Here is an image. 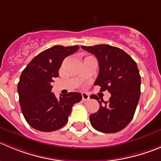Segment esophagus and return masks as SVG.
Returning a JSON list of instances; mask_svg holds the SVG:
<instances>
[{
  "instance_id": "34e87169",
  "label": "esophagus",
  "mask_w": 161,
  "mask_h": 161,
  "mask_svg": "<svg viewBox=\"0 0 161 161\" xmlns=\"http://www.w3.org/2000/svg\"><path fill=\"white\" fill-rule=\"evenodd\" d=\"M90 98L89 95H88L86 93H82V101H86V100H88V99Z\"/></svg>"
}]
</instances>
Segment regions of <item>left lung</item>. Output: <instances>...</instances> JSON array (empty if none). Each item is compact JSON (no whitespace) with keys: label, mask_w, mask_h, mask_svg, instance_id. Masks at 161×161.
Here are the masks:
<instances>
[{"label":"left lung","mask_w":161,"mask_h":161,"mask_svg":"<svg viewBox=\"0 0 161 161\" xmlns=\"http://www.w3.org/2000/svg\"><path fill=\"white\" fill-rule=\"evenodd\" d=\"M98 60L99 73L94 85L111 94L109 102L91 96L99 105L97 112L90 116L97 131L114 133L121 131L133 119L141 95V76L134 60L121 49L107 44L81 47Z\"/></svg>","instance_id":"8db88e82"}]
</instances>
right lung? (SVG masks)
<instances>
[{"label": "right lung", "instance_id": "right-lung-1", "mask_svg": "<svg viewBox=\"0 0 161 161\" xmlns=\"http://www.w3.org/2000/svg\"><path fill=\"white\" fill-rule=\"evenodd\" d=\"M79 47L55 45L40 52L22 71L17 91L22 114L31 127L42 132L62 128L68 121L72 106L82 100V94L70 92L56 98L52 82L66 57Z\"/></svg>", "mask_w": 161, "mask_h": 161}]
</instances>
